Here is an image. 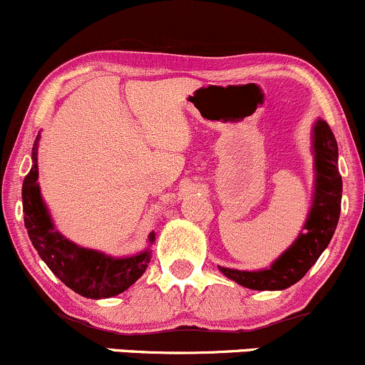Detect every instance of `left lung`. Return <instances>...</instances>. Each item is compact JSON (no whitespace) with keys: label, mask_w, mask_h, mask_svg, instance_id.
<instances>
[{"label":"left lung","mask_w":365,"mask_h":365,"mask_svg":"<svg viewBox=\"0 0 365 365\" xmlns=\"http://www.w3.org/2000/svg\"><path fill=\"white\" fill-rule=\"evenodd\" d=\"M315 195L305 222V232L298 236L292 248L271 265L257 272L219 267L224 276L250 289L272 292L284 289L305 276L329 245L341 210V175L338 172V143L327 122L319 120L314 128Z\"/></svg>","instance_id":"1"}]
</instances>
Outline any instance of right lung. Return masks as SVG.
<instances>
[{
	"label": "right lung",
	"mask_w": 365,
	"mask_h": 365,
	"mask_svg": "<svg viewBox=\"0 0 365 365\" xmlns=\"http://www.w3.org/2000/svg\"><path fill=\"white\" fill-rule=\"evenodd\" d=\"M38 139L32 148L34 165L24 179V222L32 245L61 282L86 298L115 297L134 284L150 264V252L129 259H112L94 250L79 248L53 227L38 184ZM155 235L151 232L150 241Z\"/></svg>",
	"instance_id": "add662e5"
}]
</instances>
